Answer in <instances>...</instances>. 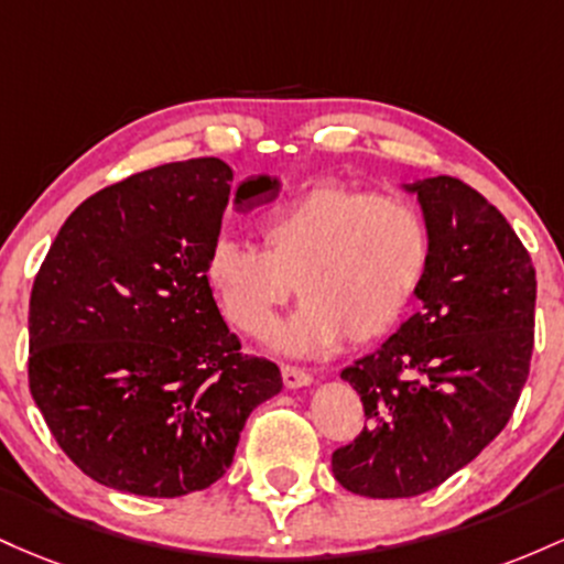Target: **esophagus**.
Wrapping results in <instances>:
<instances>
[{"label": "esophagus", "instance_id": "1", "mask_svg": "<svg viewBox=\"0 0 564 564\" xmlns=\"http://www.w3.org/2000/svg\"><path fill=\"white\" fill-rule=\"evenodd\" d=\"M282 381L288 389H301V386H308L314 381L312 372H306L303 367L295 365H282Z\"/></svg>", "mask_w": 564, "mask_h": 564}]
</instances>
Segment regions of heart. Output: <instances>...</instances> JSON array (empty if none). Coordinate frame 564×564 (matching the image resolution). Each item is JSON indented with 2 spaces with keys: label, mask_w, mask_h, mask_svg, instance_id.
<instances>
[{
  "label": "heart",
  "mask_w": 564,
  "mask_h": 564,
  "mask_svg": "<svg viewBox=\"0 0 564 564\" xmlns=\"http://www.w3.org/2000/svg\"><path fill=\"white\" fill-rule=\"evenodd\" d=\"M263 250L220 234L205 276L226 319L263 338L293 288L303 299L280 346L327 351L340 338L372 344L394 330L426 280L432 237L419 207L400 194H372L319 181L269 213Z\"/></svg>",
  "instance_id": "heart-1"
}]
</instances>
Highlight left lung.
<instances>
[{
    "label": "left lung",
    "mask_w": 564,
    "mask_h": 564,
    "mask_svg": "<svg viewBox=\"0 0 564 564\" xmlns=\"http://www.w3.org/2000/svg\"><path fill=\"white\" fill-rule=\"evenodd\" d=\"M419 194L432 237L421 312L340 372L367 426L333 453L365 498L434 490L503 432L528 381L535 269L509 220L469 183L436 175Z\"/></svg>",
    "instance_id": "8db88e82"
}]
</instances>
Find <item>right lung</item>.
Segmentation results:
<instances>
[{"label": "right lung", "instance_id": "add662e5", "mask_svg": "<svg viewBox=\"0 0 564 564\" xmlns=\"http://www.w3.org/2000/svg\"><path fill=\"white\" fill-rule=\"evenodd\" d=\"M234 173L215 156L100 188L66 218L29 303V389L61 451L95 482L178 498L218 482L280 367L226 327L205 258ZM276 194L252 178L237 205Z\"/></svg>", "mask_w": 564, "mask_h": 564}]
</instances>
